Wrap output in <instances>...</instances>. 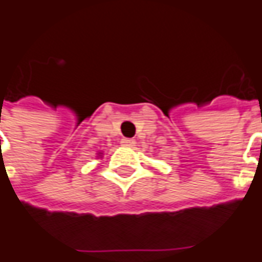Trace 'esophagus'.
<instances>
[{"instance_id":"obj_1","label":"esophagus","mask_w":262,"mask_h":262,"mask_svg":"<svg viewBox=\"0 0 262 262\" xmlns=\"http://www.w3.org/2000/svg\"><path fill=\"white\" fill-rule=\"evenodd\" d=\"M121 145H122V147H134L135 141L134 140H131V138H122V140H121Z\"/></svg>"}]
</instances>
